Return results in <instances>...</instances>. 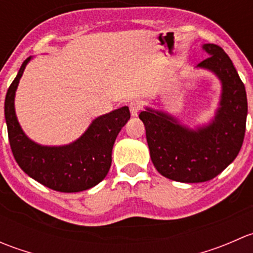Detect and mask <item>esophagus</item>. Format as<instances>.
<instances>
[{
    "label": "esophagus",
    "instance_id": "34e87169",
    "mask_svg": "<svg viewBox=\"0 0 253 253\" xmlns=\"http://www.w3.org/2000/svg\"><path fill=\"white\" fill-rule=\"evenodd\" d=\"M128 106L132 116H137L139 110H141V104H139V101H131Z\"/></svg>",
    "mask_w": 253,
    "mask_h": 253
}]
</instances>
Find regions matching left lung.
Segmentation results:
<instances>
[{
    "label": "left lung",
    "instance_id": "1",
    "mask_svg": "<svg viewBox=\"0 0 253 253\" xmlns=\"http://www.w3.org/2000/svg\"><path fill=\"white\" fill-rule=\"evenodd\" d=\"M202 47L209 56L197 67L221 82L220 103L211 122L191 129L167 112L145 108L139 114L155 169L177 182H205L220 174L239 154L246 129V90L230 57L218 45Z\"/></svg>",
    "mask_w": 253,
    "mask_h": 253
}]
</instances>
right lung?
<instances>
[{
    "instance_id": "1",
    "label": "right lung",
    "mask_w": 253,
    "mask_h": 253,
    "mask_svg": "<svg viewBox=\"0 0 253 253\" xmlns=\"http://www.w3.org/2000/svg\"><path fill=\"white\" fill-rule=\"evenodd\" d=\"M28 57L20 66L4 100L8 139L20 169L42 185L58 192H81L94 187L108 175L115 139L131 115L127 106L99 116L73 143L48 147L33 142L23 132L14 110V96Z\"/></svg>"
}]
</instances>
